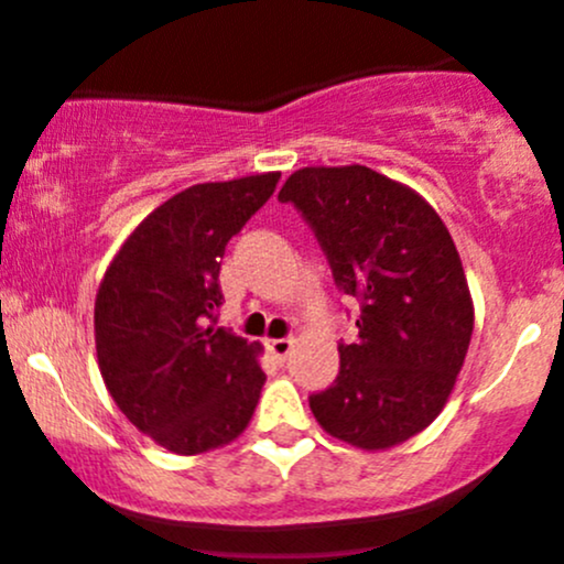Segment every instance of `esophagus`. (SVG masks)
I'll return each instance as SVG.
<instances>
[{
  "mask_svg": "<svg viewBox=\"0 0 564 564\" xmlns=\"http://www.w3.org/2000/svg\"><path fill=\"white\" fill-rule=\"evenodd\" d=\"M292 347H294L292 338H270V341H267V349H270V352L275 355V360H281V364L289 358Z\"/></svg>",
  "mask_w": 564,
  "mask_h": 564,
  "instance_id": "obj_1",
  "label": "esophagus"
}]
</instances>
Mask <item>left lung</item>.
Listing matches in <instances>:
<instances>
[{"mask_svg":"<svg viewBox=\"0 0 564 564\" xmlns=\"http://www.w3.org/2000/svg\"><path fill=\"white\" fill-rule=\"evenodd\" d=\"M278 200L297 206L319 239L333 281L360 300L341 369L311 393L333 438L391 449L444 410L474 333V303L452 234L415 189L364 165L303 167Z\"/></svg>","mask_w":564,"mask_h":564,"instance_id":"8db88e82","label":"left lung"}]
</instances>
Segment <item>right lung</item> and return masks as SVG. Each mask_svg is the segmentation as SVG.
I'll return each instance as SVG.
<instances>
[{
	"label": "right lung",
	"mask_w": 564,
	"mask_h": 564,
	"mask_svg": "<svg viewBox=\"0 0 564 564\" xmlns=\"http://www.w3.org/2000/svg\"><path fill=\"white\" fill-rule=\"evenodd\" d=\"M281 173L195 184L129 234L96 294L104 386L140 433L200 455L245 433L267 375L261 344L217 327L228 239L270 200Z\"/></svg>",
	"instance_id": "obj_1"
}]
</instances>
